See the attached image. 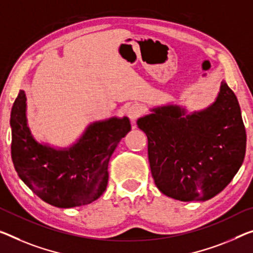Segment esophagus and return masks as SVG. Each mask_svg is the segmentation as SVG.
Returning <instances> with one entry per match:
<instances>
[{
  "instance_id": "esophagus-1",
  "label": "esophagus",
  "mask_w": 253,
  "mask_h": 253,
  "mask_svg": "<svg viewBox=\"0 0 253 253\" xmlns=\"http://www.w3.org/2000/svg\"><path fill=\"white\" fill-rule=\"evenodd\" d=\"M126 114L130 118L131 121L134 123L138 120V118H140V115L142 114V108H141V106H140V105L134 104V105H132V106L127 108Z\"/></svg>"
}]
</instances>
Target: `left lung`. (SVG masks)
Segmentation results:
<instances>
[{
	"label": "left lung",
	"instance_id": "1",
	"mask_svg": "<svg viewBox=\"0 0 253 253\" xmlns=\"http://www.w3.org/2000/svg\"><path fill=\"white\" fill-rule=\"evenodd\" d=\"M138 120L148 139L151 175L159 191L181 201L208 200L242 165L247 134L238 98L221 81L216 102L184 116L178 106L155 108Z\"/></svg>",
	"mask_w": 253,
	"mask_h": 253
}]
</instances>
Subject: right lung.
Masks as SVG:
<instances>
[{
    "label": "right lung",
    "mask_w": 253,
    "mask_h": 253,
    "mask_svg": "<svg viewBox=\"0 0 253 253\" xmlns=\"http://www.w3.org/2000/svg\"><path fill=\"white\" fill-rule=\"evenodd\" d=\"M11 157L19 177L42 201L54 207H80L106 190L108 162L131 130L127 118H112L89 126L71 148L56 150L33 138L26 120V94L20 90L10 119Z\"/></svg>",
    "instance_id": "add662e5"
}]
</instances>
